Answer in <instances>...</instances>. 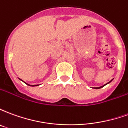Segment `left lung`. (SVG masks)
Listing matches in <instances>:
<instances>
[{
  "label": "left lung",
  "instance_id": "1",
  "mask_svg": "<svg viewBox=\"0 0 128 128\" xmlns=\"http://www.w3.org/2000/svg\"><path fill=\"white\" fill-rule=\"evenodd\" d=\"M112 80L110 81V82H108V83L106 84H109V83H110V82H112ZM106 84H105V85H104V86H100V87H97V88H96V89L101 88H102V87H104V86H106Z\"/></svg>",
  "mask_w": 128,
  "mask_h": 128
}]
</instances>
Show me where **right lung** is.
Segmentation results:
<instances>
[{
    "label": "right lung",
    "mask_w": 128,
    "mask_h": 128,
    "mask_svg": "<svg viewBox=\"0 0 128 128\" xmlns=\"http://www.w3.org/2000/svg\"><path fill=\"white\" fill-rule=\"evenodd\" d=\"M24 83H25V82H24ZM26 84H27V85H29V86H38V85H29V84H26V83H25Z\"/></svg>",
    "instance_id": "right-lung-1"
}]
</instances>
